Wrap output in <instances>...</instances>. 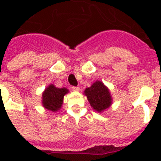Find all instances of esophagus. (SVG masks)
Listing matches in <instances>:
<instances>
[{"instance_id":"34e87169","label":"esophagus","mask_w":161,"mask_h":161,"mask_svg":"<svg viewBox=\"0 0 161 161\" xmlns=\"http://www.w3.org/2000/svg\"><path fill=\"white\" fill-rule=\"evenodd\" d=\"M72 89L73 91H79V87H76V86H73L72 87Z\"/></svg>"}]
</instances>
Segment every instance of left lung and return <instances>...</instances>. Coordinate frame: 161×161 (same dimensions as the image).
Segmentation results:
<instances>
[{
    "label": "left lung",
    "instance_id": "8db88e82",
    "mask_svg": "<svg viewBox=\"0 0 161 161\" xmlns=\"http://www.w3.org/2000/svg\"><path fill=\"white\" fill-rule=\"evenodd\" d=\"M84 93L90 105L98 112L106 109L111 104L112 98L109 91L103 85V83L99 81L95 82L90 88H86Z\"/></svg>",
    "mask_w": 161,
    "mask_h": 161
}]
</instances>
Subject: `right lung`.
I'll return each instance as SVG.
<instances>
[{"instance_id":"1","label":"right lung","mask_w":161,"mask_h":161,"mask_svg":"<svg viewBox=\"0 0 161 161\" xmlns=\"http://www.w3.org/2000/svg\"><path fill=\"white\" fill-rule=\"evenodd\" d=\"M68 93L67 88H58L53 85H49L42 94V104L47 109L57 111L63 104V97Z\"/></svg>"}]
</instances>
